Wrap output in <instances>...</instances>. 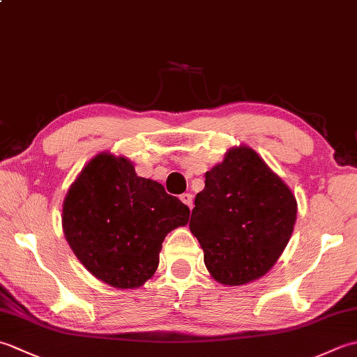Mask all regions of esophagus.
<instances>
[{"instance_id":"esophagus-1","label":"esophagus","mask_w":357,"mask_h":357,"mask_svg":"<svg viewBox=\"0 0 357 357\" xmlns=\"http://www.w3.org/2000/svg\"><path fill=\"white\" fill-rule=\"evenodd\" d=\"M181 201H183L185 206L188 207V208H193V195H190V193H183L181 195Z\"/></svg>"}]
</instances>
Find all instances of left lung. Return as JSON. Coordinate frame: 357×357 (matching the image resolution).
Here are the masks:
<instances>
[{
    "label": "left lung",
    "mask_w": 357,
    "mask_h": 357,
    "mask_svg": "<svg viewBox=\"0 0 357 357\" xmlns=\"http://www.w3.org/2000/svg\"><path fill=\"white\" fill-rule=\"evenodd\" d=\"M296 213L298 202L288 185L253 149L241 146L206 173L188 225L211 278L244 285L276 264L290 241Z\"/></svg>",
    "instance_id": "8db88e82"
}]
</instances>
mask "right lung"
<instances>
[{
  "label": "right lung",
  "mask_w": 357,
  "mask_h": 357,
  "mask_svg": "<svg viewBox=\"0 0 357 357\" xmlns=\"http://www.w3.org/2000/svg\"><path fill=\"white\" fill-rule=\"evenodd\" d=\"M190 210L156 181L136 174L124 156L100 153L81 170L63 204V230L79 262L115 288L155 275L167 233Z\"/></svg>",
  "instance_id": "right-lung-1"
}]
</instances>
